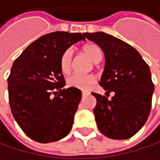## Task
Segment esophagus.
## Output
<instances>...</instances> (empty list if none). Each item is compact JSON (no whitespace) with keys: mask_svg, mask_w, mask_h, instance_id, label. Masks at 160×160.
<instances>
[{"mask_svg":"<svg viewBox=\"0 0 160 160\" xmlns=\"http://www.w3.org/2000/svg\"><path fill=\"white\" fill-rule=\"evenodd\" d=\"M88 94H89V92H85V91L82 92V96H86V95H88Z\"/></svg>","mask_w":160,"mask_h":160,"instance_id":"obj_1","label":"esophagus"}]
</instances>
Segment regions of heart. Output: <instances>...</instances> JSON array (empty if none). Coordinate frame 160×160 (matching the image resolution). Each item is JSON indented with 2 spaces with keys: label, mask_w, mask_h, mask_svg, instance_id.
Masks as SVG:
<instances>
[{
  "label": "heart",
  "mask_w": 160,
  "mask_h": 160,
  "mask_svg": "<svg viewBox=\"0 0 160 160\" xmlns=\"http://www.w3.org/2000/svg\"><path fill=\"white\" fill-rule=\"evenodd\" d=\"M83 52L89 57L93 63L97 64L102 59V51L100 48L95 44H87L82 48ZM61 69L65 74L70 72L72 68V52L67 49L61 56L60 60ZM96 83V78L92 74H73L68 78V85L69 87L76 88L78 90L87 91Z\"/></svg>",
  "instance_id": "obj_1"
}]
</instances>
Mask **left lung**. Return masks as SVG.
<instances>
[{
  "label": "left lung",
  "mask_w": 160,
  "mask_h": 160,
  "mask_svg": "<svg viewBox=\"0 0 160 160\" xmlns=\"http://www.w3.org/2000/svg\"><path fill=\"white\" fill-rule=\"evenodd\" d=\"M105 54L99 85L114 95L111 100L95 92L93 109L99 131L109 138L127 139L147 121L155 90L151 71L139 52L122 40L104 32L84 33Z\"/></svg>",
  "instance_id": "obj_1"
}]
</instances>
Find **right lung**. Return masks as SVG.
Wrapping results in <instances>:
<instances>
[{"instance_id": "1", "label": "right lung", "mask_w": 160, "mask_h": 160, "mask_svg": "<svg viewBox=\"0 0 160 160\" xmlns=\"http://www.w3.org/2000/svg\"><path fill=\"white\" fill-rule=\"evenodd\" d=\"M84 39L81 33L46 34L12 65L7 79L11 112L23 132L37 142L58 141L72 128L82 93L76 88L63 89L60 60L69 47Z\"/></svg>"}]
</instances>
